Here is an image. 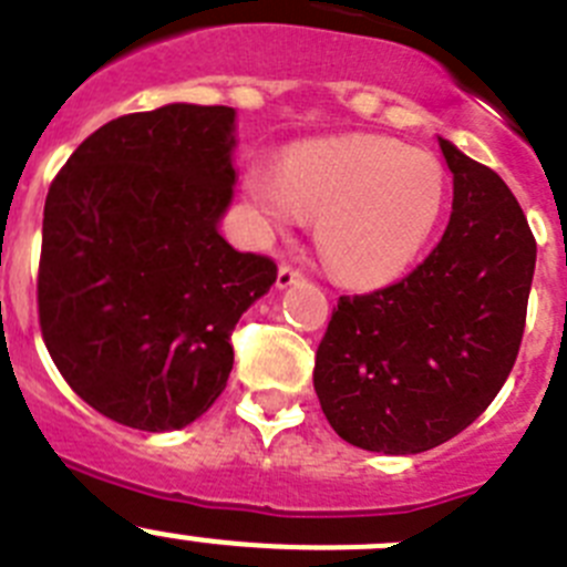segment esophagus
<instances>
[{"label": "esophagus", "instance_id": "obj_1", "mask_svg": "<svg viewBox=\"0 0 567 567\" xmlns=\"http://www.w3.org/2000/svg\"><path fill=\"white\" fill-rule=\"evenodd\" d=\"M303 280V275L298 272V269H292L289 264H280L278 267V280H275V287L278 289H289L295 287V284H300Z\"/></svg>", "mask_w": 567, "mask_h": 567}]
</instances>
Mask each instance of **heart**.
I'll list each match as a JSON object with an SVG mask.
<instances>
[{
	"instance_id": "heart-1",
	"label": "heart",
	"mask_w": 567,
	"mask_h": 567,
	"mask_svg": "<svg viewBox=\"0 0 567 567\" xmlns=\"http://www.w3.org/2000/svg\"><path fill=\"white\" fill-rule=\"evenodd\" d=\"M244 194L267 230L318 216V244L337 275L357 287L391 284L408 272L444 210L439 159L388 137L311 140L284 163L258 159Z\"/></svg>"
}]
</instances>
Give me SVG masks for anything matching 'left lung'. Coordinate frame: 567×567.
I'll list each match as a JSON object with an SVG mask.
<instances>
[{
  "mask_svg": "<svg viewBox=\"0 0 567 567\" xmlns=\"http://www.w3.org/2000/svg\"><path fill=\"white\" fill-rule=\"evenodd\" d=\"M453 216L404 280L340 298L315 391L348 444L415 455L470 427L520 351L537 244L506 182L439 137Z\"/></svg>",
  "mask_w": 567,
  "mask_h": 567,
  "instance_id": "obj_1",
  "label": "left lung"
}]
</instances>
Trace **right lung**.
<instances>
[{
  "label": "right lung",
  "mask_w": 567,
  "mask_h": 567,
  "mask_svg": "<svg viewBox=\"0 0 567 567\" xmlns=\"http://www.w3.org/2000/svg\"><path fill=\"white\" fill-rule=\"evenodd\" d=\"M236 109L168 103L109 121L44 202L39 320L66 385L145 433L188 427L225 391L230 331L278 278L219 225Z\"/></svg>",
  "instance_id": "right-lung-1"
}]
</instances>
